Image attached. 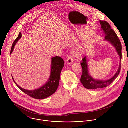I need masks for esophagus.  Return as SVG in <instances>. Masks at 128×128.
Wrapping results in <instances>:
<instances>
[{
  "label": "esophagus",
  "mask_w": 128,
  "mask_h": 128,
  "mask_svg": "<svg viewBox=\"0 0 128 128\" xmlns=\"http://www.w3.org/2000/svg\"><path fill=\"white\" fill-rule=\"evenodd\" d=\"M66 63H67V64L68 65H70V64H71L72 63H73V60H72V57H69L67 58V60H66Z\"/></svg>",
  "instance_id": "esophagus-1"
}]
</instances>
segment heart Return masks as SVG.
<instances>
[{
	"label": "heart",
	"mask_w": 128,
	"mask_h": 128,
	"mask_svg": "<svg viewBox=\"0 0 128 128\" xmlns=\"http://www.w3.org/2000/svg\"><path fill=\"white\" fill-rule=\"evenodd\" d=\"M84 53V48L82 46H79L76 48L74 51V56L76 59H80Z\"/></svg>",
	"instance_id": "heart-1"
}]
</instances>
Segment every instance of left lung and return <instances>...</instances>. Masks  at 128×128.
<instances>
[{"label":"left lung","instance_id":"1","mask_svg":"<svg viewBox=\"0 0 128 128\" xmlns=\"http://www.w3.org/2000/svg\"><path fill=\"white\" fill-rule=\"evenodd\" d=\"M101 26V31L104 34V40L108 42L116 49L120 57V65L114 76L108 80H98L93 78L89 74L86 57L83 58L81 65L82 68V74L80 82L87 89H98L108 86L118 76L120 71L122 61V44L116 32L111 28L110 25L106 21H100Z\"/></svg>","mask_w":128,"mask_h":128}]
</instances>
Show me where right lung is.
<instances>
[{"label": "right lung", "instance_id": "1", "mask_svg": "<svg viewBox=\"0 0 128 128\" xmlns=\"http://www.w3.org/2000/svg\"><path fill=\"white\" fill-rule=\"evenodd\" d=\"M22 36V33L20 32L18 37L14 40L12 45L10 54L12 52L16 42L20 39H21ZM64 66V61L62 59V58L58 56L52 58L50 74L48 82L44 86L40 87V88L33 90H25L20 87L15 82L12 76V78L17 86L26 94L34 99H44L50 97L54 93H55L56 90H57L59 86L61 72Z\"/></svg>", "mask_w": 128, "mask_h": 128}]
</instances>
